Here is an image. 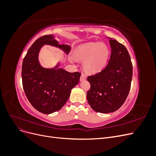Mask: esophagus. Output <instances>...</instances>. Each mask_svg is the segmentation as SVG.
Instances as JSON below:
<instances>
[{"label": "esophagus", "mask_w": 156, "mask_h": 156, "mask_svg": "<svg viewBox=\"0 0 156 156\" xmlns=\"http://www.w3.org/2000/svg\"><path fill=\"white\" fill-rule=\"evenodd\" d=\"M84 80H86V75L82 73L81 75V77H80V81H83Z\"/></svg>", "instance_id": "esophagus-1"}]
</instances>
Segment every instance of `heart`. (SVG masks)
Segmentation results:
<instances>
[{
  "instance_id": "1",
  "label": "heart",
  "mask_w": 156,
  "mask_h": 156,
  "mask_svg": "<svg viewBox=\"0 0 156 156\" xmlns=\"http://www.w3.org/2000/svg\"><path fill=\"white\" fill-rule=\"evenodd\" d=\"M110 54V49L105 44L100 41L88 42L77 47L73 58L79 61L84 60V70L88 73L94 74L106 66Z\"/></svg>"
}]
</instances>
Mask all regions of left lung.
Returning <instances> with one entry per match:
<instances>
[{"mask_svg":"<svg viewBox=\"0 0 156 156\" xmlns=\"http://www.w3.org/2000/svg\"><path fill=\"white\" fill-rule=\"evenodd\" d=\"M111 48L109 61L101 72L87 78L90 89L87 94L92 109L101 113L115 112L123 105L130 90L133 67L126 47L108 37Z\"/></svg>","mask_w":156,"mask_h":156,"instance_id":"obj_1","label":"left lung"}]
</instances>
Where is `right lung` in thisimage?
<instances>
[{"label": "right lung", "instance_id": "obj_1", "mask_svg": "<svg viewBox=\"0 0 156 156\" xmlns=\"http://www.w3.org/2000/svg\"><path fill=\"white\" fill-rule=\"evenodd\" d=\"M45 45L58 48L66 55L69 53L71 47L59 44L53 35H45L34 41L23 61L21 75L25 95L37 111L49 115L64 105L72 89L79 83L81 73L60 68V62L52 68L41 66L38 56Z\"/></svg>", "mask_w": 156, "mask_h": 156}]
</instances>
